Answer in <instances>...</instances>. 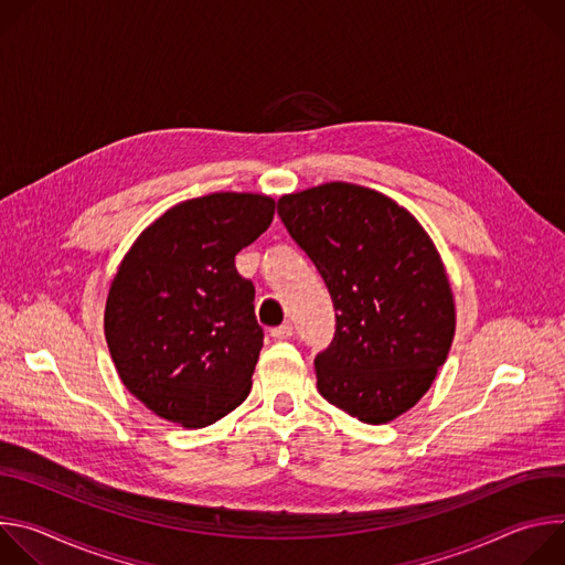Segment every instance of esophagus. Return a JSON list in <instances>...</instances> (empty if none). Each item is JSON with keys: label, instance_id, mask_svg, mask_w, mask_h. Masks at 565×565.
Returning a JSON list of instances; mask_svg holds the SVG:
<instances>
[{"label": "esophagus", "instance_id": "obj_1", "mask_svg": "<svg viewBox=\"0 0 565 565\" xmlns=\"http://www.w3.org/2000/svg\"><path fill=\"white\" fill-rule=\"evenodd\" d=\"M270 335H273L275 340H288V338L292 335V324H290V321H286V324H281V327L273 329V331H270Z\"/></svg>", "mask_w": 565, "mask_h": 565}]
</instances>
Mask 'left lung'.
I'll use <instances>...</instances> for the list:
<instances>
[{"label":"left lung","instance_id":"8db88e82","mask_svg":"<svg viewBox=\"0 0 565 565\" xmlns=\"http://www.w3.org/2000/svg\"><path fill=\"white\" fill-rule=\"evenodd\" d=\"M277 212L335 306V338L315 358L321 397L366 425L416 407L456 333L451 284L427 230L386 194L342 181L284 194Z\"/></svg>","mask_w":565,"mask_h":565}]
</instances>
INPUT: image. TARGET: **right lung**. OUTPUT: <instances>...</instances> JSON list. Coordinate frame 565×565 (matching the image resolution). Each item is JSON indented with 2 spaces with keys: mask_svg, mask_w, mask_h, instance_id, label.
Returning a JSON list of instances; mask_svg holds the SVG:
<instances>
[{
  "mask_svg": "<svg viewBox=\"0 0 565 565\" xmlns=\"http://www.w3.org/2000/svg\"><path fill=\"white\" fill-rule=\"evenodd\" d=\"M273 214L266 194L190 199L149 223L118 264L107 347L122 384L158 418L201 429L248 397L264 331L234 257Z\"/></svg>",
  "mask_w": 565,
  "mask_h": 565,
  "instance_id": "obj_1",
  "label": "right lung"
}]
</instances>
